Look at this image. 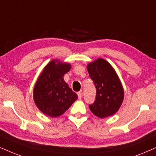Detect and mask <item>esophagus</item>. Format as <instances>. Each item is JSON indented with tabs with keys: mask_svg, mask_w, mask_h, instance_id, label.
Returning <instances> with one entry per match:
<instances>
[{
	"mask_svg": "<svg viewBox=\"0 0 156 156\" xmlns=\"http://www.w3.org/2000/svg\"><path fill=\"white\" fill-rule=\"evenodd\" d=\"M78 98H79V99H81V98H82V91L78 92Z\"/></svg>",
	"mask_w": 156,
	"mask_h": 156,
	"instance_id": "esophagus-1",
	"label": "esophagus"
}]
</instances>
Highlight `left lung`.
Wrapping results in <instances>:
<instances>
[{"label": "left lung", "mask_w": 156, "mask_h": 156, "mask_svg": "<svg viewBox=\"0 0 156 156\" xmlns=\"http://www.w3.org/2000/svg\"><path fill=\"white\" fill-rule=\"evenodd\" d=\"M87 69L96 90L95 101L88 105L90 110L99 118L115 114L124 98L123 88L116 72L101 58L88 64Z\"/></svg>", "instance_id": "1"}]
</instances>
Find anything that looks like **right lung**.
I'll return each instance as SVG.
<instances>
[{
	"mask_svg": "<svg viewBox=\"0 0 156 156\" xmlns=\"http://www.w3.org/2000/svg\"><path fill=\"white\" fill-rule=\"evenodd\" d=\"M70 65L52 60L45 66L35 84L34 100L42 113L51 117L62 115L78 98L63 79Z\"/></svg>",
	"mask_w": 156,
	"mask_h": 156,
	"instance_id": "add662e5",
	"label": "right lung"
}]
</instances>
